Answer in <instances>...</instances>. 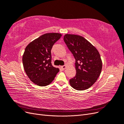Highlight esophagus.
Instances as JSON below:
<instances>
[{
	"label": "esophagus",
	"mask_w": 124,
	"mask_h": 124,
	"mask_svg": "<svg viewBox=\"0 0 124 124\" xmlns=\"http://www.w3.org/2000/svg\"><path fill=\"white\" fill-rule=\"evenodd\" d=\"M67 68V66L66 65H65V66H62V69H65L66 68Z\"/></svg>",
	"instance_id": "34e87169"
}]
</instances>
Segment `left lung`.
<instances>
[{
  "label": "left lung",
  "instance_id": "obj_1",
  "mask_svg": "<svg viewBox=\"0 0 124 124\" xmlns=\"http://www.w3.org/2000/svg\"><path fill=\"white\" fill-rule=\"evenodd\" d=\"M63 40L76 61V75L70 80V84L78 91L87 89L97 81L102 70L99 52L82 36L67 33Z\"/></svg>",
  "mask_w": 124,
  "mask_h": 124
}]
</instances>
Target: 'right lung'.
Instances as JSON below:
<instances>
[{"mask_svg":"<svg viewBox=\"0 0 124 124\" xmlns=\"http://www.w3.org/2000/svg\"><path fill=\"white\" fill-rule=\"evenodd\" d=\"M59 33H46L30 42L22 57L24 69L31 81L37 85L51 84L59 71L51 63V50L61 38Z\"/></svg>","mask_w":124,"mask_h":124,"instance_id":"1","label":"right lung"}]
</instances>
